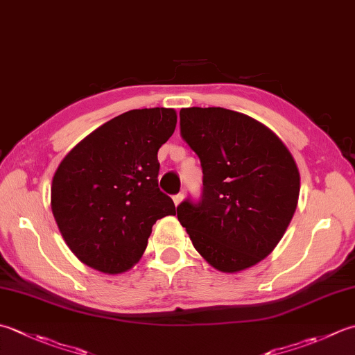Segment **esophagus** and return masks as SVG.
<instances>
[{"label": "esophagus", "mask_w": 355, "mask_h": 355, "mask_svg": "<svg viewBox=\"0 0 355 355\" xmlns=\"http://www.w3.org/2000/svg\"><path fill=\"white\" fill-rule=\"evenodd\" d=\"M183 193H177V196H173L172 197V200H173V203H175V206H178L180 203H182V201H183Z\"/></svg>", "instance_id": "esophagus-1"}]
</instances>
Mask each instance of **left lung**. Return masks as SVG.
Returning a JSON list of instances; mask_svg holds the SVG:
<instances>
[{
	"mask_svg": "<svg viewBox=\"0 0 355 355\" xmlns=\"http://www.w3.org/2000/svg\"><path fill=\"white\" fill-rule=\"evenodd\" d=\"M182 137L203 168V197L177 207L193 248L234 274L274 251L294 217L300 172L284 143L252 116L223 107L180 110Z\"/></svg>",
	"mask_w": 355,
	"mask_h": 355,
	"instance_id": "obj_1",
	"label": "left lung"
}]
</instances>
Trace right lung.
<instances>
[{
  "instance_id": "right-lung-1",
  "label": "right lung",
  "mask_w": 355,
  "mask_h": 355,
  "mask_svg": "<svg viewBox=\"0 0 355 355\" xmlns=\"http://www.w3.org/2000/svg\"><path fill=\"white\" fill-rule=\"evenodd\" d=\"M177 126L173 109H134L104 123L61 159L51 207L69 249L104 274L141 259L152 226L175 215L158 189V149Z\"/></svg>"
}]
</instances>
